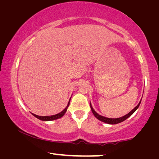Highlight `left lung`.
<instances>
[{
    "label": "left lung",
    "mask_w": 159,
    "mask_h": 159,
    "mask_svg": "<svg viewBox=\"0 0 159 159\" xmlns=\"http://www.w3.org/2000/svg\"><path fill=\"white\" fill-rule=\"evenodd\" d=\"M140 102H141V101H140V102H139L137 106H136V107L134 108V109L130 111V112L129 114H127V115H126L124 116H121V117H120V118H116V119L107 118V117H105V116H101V115H99L98 114L96 113V112H95V110H94L93 109V107H92V106H91V103H90V107H91V111H92V112H93V115L95 116L97 119H99L100 121H102V122H105V123H107V124H116L121 123V122L124 121V120H126V119L129 118L130 116H131V115H133V114L135 112V111L138 109V107H139V105H140Z\"/></svg>",
    "instance_id": "8db88e82"
}]
</instances>
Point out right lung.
Wrapping results in <instances>:
<instances>
[{
    "label": "right lung",
    "mask_w": 159,
    "mask_h": 159,
    "mask_svg": "<svg viewBox=\"0 0 159 159\" xmlns=\"http://www.w3.org/2000/svg\"><path fill=\"white\" fill-rule=\"evenodd\" d=\"M70 104V101L68 102V104L67 105V107L64 109L62 112H61L60 113L57 114V115H52V116H38V115H36L35 114H33V115L35 116L36 118H38L39 119H40L42 121H52V120H55V119H59L61 118V116H63L64 115V114L66 113V112L67 111V108H68V105Z\"/></svg>",
    "instance_id": "1"
}]
</instances>
